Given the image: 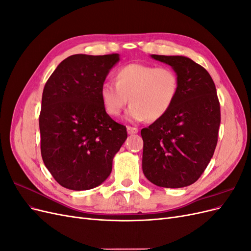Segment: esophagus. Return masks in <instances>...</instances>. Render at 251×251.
Wrapping results in <instances>:
<instances>
[{
    "label": "esophagus",
    "mask_w": 251,
    "mask_h": 251,
    "mask_svg": "<svg viewBox=\"0 0 251 251\" xmlns=\"http://www.w3.org/2000/svg\"><path fill=\"white\" fill-rule=\"evenodd\" d=\"M126 131H127V134L133 135V134H137L138 133V128L137 127H133V126H126Z\"/></svg>",
    "instance_id": "obj_1"
}]
</instances>
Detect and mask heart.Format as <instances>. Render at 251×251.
<instances>
[{"label":"heart","mask_w":251,"mask_h":251,"mask_svg":"<svg viewBox=\"0 0 251 251\" xmlns=\"http://www.w3.org/2000/svg\"><path fill=\"white\" fill-rule=\"evenodd\" d=\"M115 80L116 83L104 81L100 87L104 110L118 116L130 100L126 117L134 123L161 119L179 93L178 74L170 67L128 64L116 71Z\"/></svg>","instance_id":"heart-1"}]
</instances>
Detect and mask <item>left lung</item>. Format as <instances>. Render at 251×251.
Segmentation results:
<instances>
[{
    "mask_svg": "<svg viewBox=\"0 0 251 251\" xmlns=\"http://www.w3.org/2000/svg\"><path fill=\"white\" fill-rule=\"evenodd\" d=\"M151 58L176 71L179 93L164 117L142 128V171L151 183L168 188L191 185L206 169L221 123L215 82L193 59L182 55Z\"/></svg>",
    "mask_w": 251,
    "mask_h": 251,
    "instance_id": "obj_1",
    "label": "left lung"
}]
</instances>
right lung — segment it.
I'll list each match as a JSON object with an SVG mask.
<instances>
[{
  "instance_id": "obj_1",
  "label": "right lung",
  "mask_w": 251,
  "mask_h": 251,
  "mask_svg": "<svg viewBox=\"0 0 251 251\" xmlns=\"http://www.w3.org/2000/svg\"><path fill=\"white\" fill-rule=\"evenodd\" d=\"M119 54H74L51 74L40 114L43 161L57 183L72 191L100 185L126 141V128L104 110L100 87Z\"/></svg>"
}]
</instances>
